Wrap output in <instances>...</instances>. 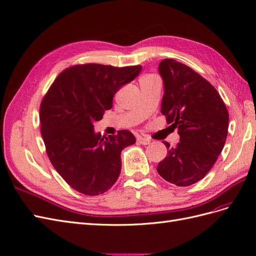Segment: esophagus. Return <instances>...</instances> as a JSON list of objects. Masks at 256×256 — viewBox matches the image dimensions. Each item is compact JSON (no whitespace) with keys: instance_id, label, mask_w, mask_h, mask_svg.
I'll return each mask as SVG.
<instances>
[{"instance_id":"1","label":"esophagus","mask_w":256,"mask_h":256,"mask_svg":"<svg viewBox=\"0 0 256 256\" xmlns=\"http://www.w3.org/2000/svg\"><path fill=\"white\" fill-rule=\"evenodd\" d=\"M137 140L140 144H149L151 142V140H149L148 137H144V136H138L137 137Z\"/></svg>"}]
</instances>
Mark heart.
<instances>
[{
  "instance_id": "1",
  "label": "heart",
  "mask_w": 256,
  "mask_h": 256,
  "mask_svg": "<svg viewBox=\"0 0 256 256\" xmlns=\"http://www.w3.org/2000/svg\"><path fill=\"white\" fill-rule=\"evenodd\" d=\"M146 78H147V77H146Z\"/></svg>"
}]
</instances>
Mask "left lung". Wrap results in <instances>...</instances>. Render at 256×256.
Instances as JSON below:
<instances>
[{
  "mask_svg": "<svg viewBox=\"0 0 256 256\" xmlns=\"http://www.w3.org/2000/svg\"><path fill=\"white\" fill-rule=\"evenodd\" d=\"M164 96L160 112L178 128L180 142L167 147L156 170L178 186L196 184L212 168L225 144L228 112L220 94L205 78L186 65L165 59L158 65Z\"/></svg>",
  "mask_w": 256,
  "mask_h": 256,
  "instance_id": "obj_1",
  "label": "left lung"
}]
</instances>
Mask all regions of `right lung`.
<instances>
[{
	"label": "right lung",
	"instance_id": "obj_1",
	"mask_svg": "<svg viewBox=\"0 0 256 256\" xmlns=\"http://www.w3.org/2000/svg\"><path fill=\"white\" fill-rule=\"evenodd\" d=\"M142 65L114 68L84 64L56 77L40 104V133L51 164L76 191L103 194L121 172V151L136 142L126 130L103 138L94 122L112 107L121 86L140 75Z\"/></svg>",
	"mask_w": 256,
	"mask_h": 256
}]
</instances>
